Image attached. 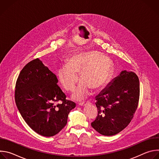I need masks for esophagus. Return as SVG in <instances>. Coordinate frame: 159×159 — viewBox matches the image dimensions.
<instances>
[{
	"instance_id": "obj_1",
	"label": "esophagus",
	"mask_w": 159,
	"mask_h": 159,
	"mask_svg": "<svg viewBox=\"0 0 159 159\" xmlns=\"http://www.w3.org/2000/svg\"><path fill=\"white\" fill-rule=\"evenodd\" d=\"M90 102L89 101H84V102H82L80 103H79V105L80 106H84L88 104H90Z\"/></svg>"
}]
</instances>
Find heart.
Masks as SVG:
<instances>
[{"label":"heart","instance_id":"b5f03b06","mask_svg":"<svg viewBox=\"0 0 159 159\" xmlns=\"http://www.w3.org/2000/svg\"><path fill=\"white\" fill-rule=\"evenodd\" d=\"M112 70L109 57L96 50H87L72 54L58 70V78L63 89L72 92L79 80H81L72 98L82 100L89 94V88L97 90L105 85Z\"/></svg>","mask_w":159,"mask_h":159}]
</instances>
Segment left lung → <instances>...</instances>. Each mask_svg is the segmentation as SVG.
Listing matches in <instances>:
<instances>
[{
    "instance_id": "left-lung-1",
    "label": "left lung",
    "mask_w": 159,
    "mask_h": 159,
    "mask_svg": "<svg viewBox=\"0 0 159 159\" xmlns=\"http://www.w3.org/2000/svg\"><path fill=\"white\" fill-rule=\"evenodd\" d=\"M140 96L138 76L123 70L95 98L98 110L92 127L104 136L115 135L125 129L133 118Z\"/></svg>"
}]
</instances>
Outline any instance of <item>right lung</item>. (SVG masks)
I'll return each mask as SVG.
<instances>
[{
    "label": "right lung",
    "instance_id": "add662e5",
    "mask_svg": "<svg viewBox=\"0 0 159 159\" xmlns=\"http://www.w3.org/2000/svg\"><path fill=\"white\" fill-rule=\"evenodd\" d=\"M58 80L39 59L26 64L16 84L15 101L22 118L35 132L52 137L66 125L75 103L66 99ZM61 101V103L56 104Z\"/></svg>",
    "mask_w": 159,
    "mask_h": 159
}]
</instances>
